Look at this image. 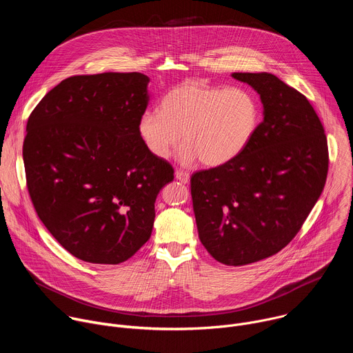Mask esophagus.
<instances>
[{"label": "esophagus", "mask_w": 353, "mask_h": 353, "mask_svg": "<svg viewBox=\"0 0 353 353\" xmlns=\"http://www.w3.org/2000/svg\"><path fill=\"white\" fill-rule=\"evenodd\" d=\"M174 176H176V179L179 180V181H181V183H184V184H187L188 181H190V174L187 173V172H184V170H176V173H174Z\"/></svg>", "instance_id": "1"}]
</instances>
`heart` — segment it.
<instances>
[{
  "mask_svg": "<svg viewBox=\"0 0 353 353\" xmlns=\"http://www.w3.org/2000/svg\"><path fill=\"white\" fill-rule=\"evenodd\" d=\"M259 116L257 100L248 90L188 79L163 96L161 112L146 110L138 130L149 152L159 159L169 158L181 138L183 163L199 159L207 166H221L247 146Z\"/></svg>",
  "mask_w": 353,
  "mask_h": 353,
  "instance_id": "obj_1",
  "label": "heart"
}]
</instances>
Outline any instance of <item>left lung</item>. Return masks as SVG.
I'll return each instance as SVG.
<instances>
[{"label": "left lung", "instance_id": "left-lung-1", "mask_svg": "<svg viewBox=\"0 0 353 353\" xmlns=\"http://www.w3.org/2000/svg\"><path fill=\"white\" fill-rule=\"evenodd\" d=\"M261 99L264 120L230 162L191 176L201 243L226 265L281 251L320 198L328 172L324 127L305 94L268 72H234Z\"/></svg>", "mask_w": 353, "mask_h": 353}]
</instances>
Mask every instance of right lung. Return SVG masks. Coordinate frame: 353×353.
Instances as JSON below:
<instances>
[{
  "mask_svg": "<svg viewBox=\"0 0 353 353\" xmlns=\"http://www.w3.org/2000/svg\"><path fill=\"white\" fill-rule=\"evenodd\" d=\"M149 78L75 75L34 108L23 163L33 207L53 237L92 264H120L149 240L155 201L173 168L139 135Z\"/></svg>",
  "mask_w": 353,
  "mask_h": 353,
  "instance_id": "1",
  "label": "right lung"
}]
</instances>
